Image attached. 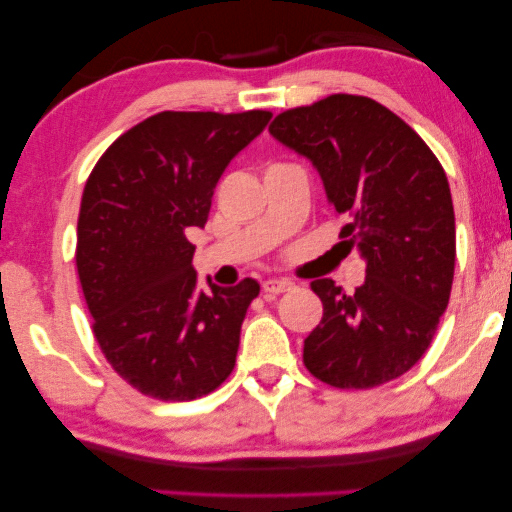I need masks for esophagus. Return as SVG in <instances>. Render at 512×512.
Here are the masks:
<instances>
[{
  "label": "esophagus",
  "instance_id": "esophagus-1",
  "mask_svg": "<svg viewBox=\"0 0 512 512\" xmlns=\"http://www.w3.org/2000/svg\"><path fill=\"white\" fill-rule=\"evenodd\" d=\"M291 279H265L263 282V291L268 293V296H277V293H284V291H291L293 289Z\"/></svg>",
  "mask_w": 512,
  "mask_h": 512
}]
</instances>
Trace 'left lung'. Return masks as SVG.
<instances>
[{"label": "left lung", "mask_w": 512, "mask_h": 512, "mask_svg": "<svg viewBox=\"0 0 512 512\" xmlns=\"http://www.w3.org/2000/svg\"><path fill=\"white\" fill-rule=\"evenodd\" d=\"M270 135L317 167L349 219L340 237L366 261L354 293L312 282L324 317L305 338L307 370L340 389L396 380L422 359L450 303L457 235L445 170L408 123L361 95L284 111Z\"/></svg>", "instance_id": "8db88e82"}]
</instances>
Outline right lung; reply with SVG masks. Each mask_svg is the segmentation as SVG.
<instances>
[{
	"label": "right lung",
	"mask_w": 512,
	"mask_h": 512,
	"mask_svg": "<svg viewBox=\"0 0 512 512\" xmlns=\"http://www.w3.org/2000/svg\"><path fill=\"white\" fill-rule=\"evenodd\" d=\"M270 111H163L116 139L83 188L76 270L111 368L146 396L193 401L233 373L240 328L261 286L198 289L191 228Z\"/></svg>",
	"instance_id": "right-lung-1"
}]
</instances>
